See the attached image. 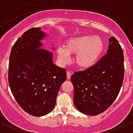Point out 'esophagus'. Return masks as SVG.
<instances>
[{
    "instance_id": "esophagus-1",
    "label": "esophagus",
    "mask_w": 133,
    "mask_h": 133,
    "mask_svg": "<svg viewBox=\"0 0 133 133\" xmlns=\"http://www.w3.org/2000/svg\"><path fill=\"white\" fill-rule=\"evenodd\" d=\"M71 76V73L70 71H67V73H66V77H67V79H70Z\"/></svg>"
}]
</instances>
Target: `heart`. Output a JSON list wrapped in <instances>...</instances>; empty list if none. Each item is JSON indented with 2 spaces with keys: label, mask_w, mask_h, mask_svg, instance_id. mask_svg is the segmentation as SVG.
<instances>
[{
  "label": "heart",
  "mask_w": 133,
  "mask_h": 133,
  "mask_svg": "<svg viewBox=\"0 0 133 133\" xmlns=\"http://www.w3.org/2000/svg\"><path fill=\"white\" fill-rule=\"evenodd\" d=\"M104 49V42L101 37L86 35L66 40L64 48L57 50V56L60 63L65 64L69 60V55L75 54V65L80 69H87L97 62Z\"/></svg>",
  "instance_id": "b5f03b06"
}]
</instances>
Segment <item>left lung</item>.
I'll return each mask as SVG.
<instances>
[{"instance_id": "left-lung-1", "label": "left lung", "mask_w": 133, "mask_h": 133, "mask_svg": "<svg viewBox=\"0 0 133 133\" xmlns=\"http://www.w3.org/2000/svg\"><path fill=\"white\" fill-rule=\"evenodd\" d=\"M124 76V52L117 40L112 36L107 54L93 66L75 71L71 77L76 109L89 115L104 112L116 99Z\"/></svg>"}]
</instances>
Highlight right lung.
<instances>
[{
  "label": "right lung",
  "instance_id": "1",
  "mask_svg": "<svg viewBox=\"0 0 133 133\" xmlns=\"http://www.w3.org/2000/svg\"><path fill=\"white\" fill-rule=\"evenodd\" d=\"M45 35L40 28L25 31L15 42L9 56L8 81L19 106L31 115L49 113L56 105L66 70L53 63L52 52L38 49Z\"/></svg>",
  "mask_w": 133,
  "mask_h": 133
}]
</instances>
